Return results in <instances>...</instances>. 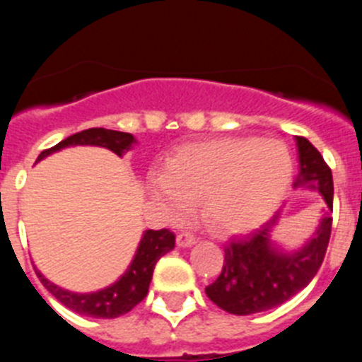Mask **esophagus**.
<instances>
[{"mask_svg":"<svg viewBox=\"0 0 362 362\" xmlns=\"http://www.w3.org/2000/svg\"><path fill=\"white\" fill-rule=\"evenodd\" d=\"M197 243V238L191 234V232H182V234L177 235V245L180 246V248H189V246H192Z\"/></svg>","mask_w":362,"mask_h":362,"instance_id":"esophagus-1","label":"esophagus"}]
</instances>
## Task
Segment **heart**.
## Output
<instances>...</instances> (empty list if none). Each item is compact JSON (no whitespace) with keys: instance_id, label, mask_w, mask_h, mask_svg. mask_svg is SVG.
Here are the masks:
<instances>
[{"instance_id":"obj_1","label":"heart","mask_w":362,"mask_h":362,"mask_svg":"<svg viewBox=\"0 0 362 362\" xmlns=\"http://www.w3.org/2000/svg\"><path fill=\"white\" fill-rule=\"evenodd\" d=\"M291 175L293 158L282 141L227 137L182 146L165 173L151 175L150 192L175 218L198 200L209 227L235 234L272 216Z\"/></svg>"}]
</instances>
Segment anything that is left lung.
I'll list each match as a JSON object with an SVG mask.
<instances>
[{
  "instance_id": "1",
  "label": "left lung",
  "mask_w": 362,
  "mask_h": 362,
  "mask_svg": "<svg viewBox=\"0 0 362 362\" xmlns=\"http://www.w3.org/2000/svg\"><path fill=\"white\" fill-rule=\"evenodd\" d=\"M298 150V175L293 187L322 194L325 207L309 239L296 250H286L272 234L280 221L276 212L259 230L225 246V262L218 279L205 288L209 298L238 316L264 313L282 305L309 286L325 257L332 228V171L320 151L305 139L295 137Z\"/></svg>"
}]
</instances>
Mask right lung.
<instances>
[{"instance_id":"1","label":"right lung","mask_w":362,"mask_h":362,"mask_svg":"<svg viewBox=\"0 0 362 362\" xmlns=\"http://www.w3.org/2000/svg\"><path fill=\"white\" fill-rule=\"evenodd\" d=\"M135 144H137L135 137L132 134H127V132L107 130V128H89V130L69 135L64 141H60L59 144L49 148V150H44L37 157L35 164L42 160V158L64 150V148H107L112 153H116L117 157H123ZM173 248V232L165 230V228H162V230H144L139 246H137L134 253V259L128 264V268L124 269L123 275L116 282L107 286V288L90 293L69 291V289H64L57 286V284L49 282L37 268L35 273L44 288L48 289L62 305L74 310L76 314L89 316V318H119V316L127 314L128 310L134 309L137 303L143 302L144 296L148 295V288H150L151 276H153L155 264H157V261L162 255H165Z\"/></svg>"}]
</instances>
